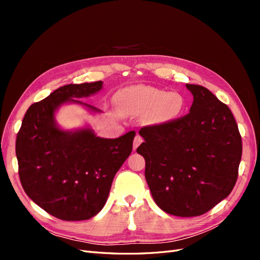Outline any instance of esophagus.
I'll list each match as a JSON object with an SVG mask.
<instances>
[{
  "instance_id": "esophagus-1",
  "label": "esophagus",
  "mask_w": 260,
  "mask_h": 260,
  "mask_svg": "<svg viewBox=\"0 0 260 260\" xmlns=\"http://www.w3.org/2000/svg\"><path fill=\"white\" fill-rule=\"evenodd\" d=\"M143 142V139L141 138L140 136H137L135 138V140H133V149H137V147Z\"/></svg>"
}]
</instances>
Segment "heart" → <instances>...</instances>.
Wrapping results in <instances>:
<instances>
[{
    "label": "heart",
    "instance_id": "b5f03b06",
    "mask_svg": "<svg viewBox=\"0 0 260 260\" xmlns=\"http://www.w3.org/2000/svg\"><path fill=\"white\" fill-rule=\"evenodd\" d=\"M117 103L129 115H146L154 124L176 120L184 111L185 101L177 92H167L149 85H131L117 94Z\"/></svg>",
    "mask_w": 260,
    "mask_h": 260
}]
</instances>
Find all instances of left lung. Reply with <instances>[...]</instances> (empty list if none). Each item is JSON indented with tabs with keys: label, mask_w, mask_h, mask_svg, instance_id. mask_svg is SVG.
I'll use <instances>...</instances> for the list:
<instances>
[{
	"label": "left lung",
	"mask_w": 260,
	"mask_h": 260,
	"mask_svg": "<svg viewBox=\"0 0 260 260\" xmlns=\"http://www.w3.org/2000/svg\"><path fill=\"white\" fill-rule=\"evenodd\" d=\"M190 113L139 131L137 152L145 159V179L160 209L178 217L205 214L231 193L239 174L242 139L228 107L208 89L185 84Z\"/></svg>",
	"instance_id": "left-lung-1"
}]
</instances>
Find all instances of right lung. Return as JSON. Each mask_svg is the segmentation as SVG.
<instances>
[{
	"instance_id": "add662e5",
	"label": "right lung",
	"mask_w": 260,
	"mask_h": 260,
	"mask_svg": "<svg viewBox=\"0 0 260 260\" xmlns=\"http://www.w3.org/2000/svg\"><path fill=\"white\" fill-rule=\"evenodd\" d=\"M103 88V82L67 84L31 105L16 139L18 174L26 194L50 215L67 221L86 220L104 207L116 172L132 151L135 131L117 139L96 137L89 128L66 131L55 113L67 103L91 112L99 108L78 99Z\"/></svg>"
}]
</instances>
